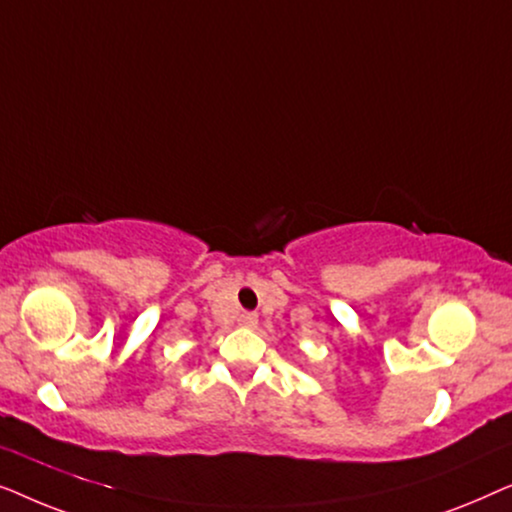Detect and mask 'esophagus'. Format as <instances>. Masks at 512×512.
Here are the masks:
<instances>
[{
    "mask_svg": "<svg viewBox=\"0 0 512 512\" xmlns=\"http://www.w3.org/2000/svg\"><path fill=\"white\" fill-rule=\"evenodd\" d=\"M240 326H244V328H254L256 324H258V314H254V312H242L240 314Z\"/></svg>",
    "mask_w": 512,
    "mask_h": 512,
    "instance_id": "obj_1",
    "label": "esophagus"
}]
</instances>
